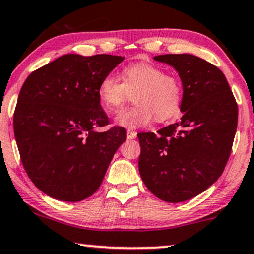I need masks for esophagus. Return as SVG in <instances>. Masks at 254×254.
Returning <instances> with one entry per match:
<instances>
[{
    "label": "esophagus",
    "instance_id": "1",
    "mask_svg": "<svg viewBox=\"0 0 254 254\" xmlns=\"http://www.w3.org/2000/svg\"><path fill=\"white\" fill-rule=\"evenodd\" d=\"M136 137V132H134V130H127V139L132 140V139H135Z\"/></svg>",
    "mask_w": 254,
    "mask_h": 254
}]
</instances>
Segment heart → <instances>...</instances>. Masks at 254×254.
I'll use <instances>...</instances> for the list:
<instances>
[{"label": "heart", "instance_id": "obj_1", "mask_svg": "<svg viewBox=\"0 0 254 254\" xmlns=\"http://www.w3.org/2000/svg\"><path fill=\"white\" fill-rule=\"evenodd\" d=\"M100 101L107 111L118 112L134 93L135 105L117 117V125L128 129L143 127L154 120L164 122L180 111L183 87L174 75L166 74L159 65L137 62L124 68L122 81L108 74L99 84Z\"/></svg>", "mask_w": 254, "mask_h": 254}]
</instances>
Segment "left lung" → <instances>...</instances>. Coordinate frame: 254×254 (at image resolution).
Masks as SVG:
<instances>
[{
    "instance_id": "left-lung-1",
    "label": "left lung",
    "mask_w": 254,
    "mask_h": 254,
    "mask_svg": "<svg viewBox=\"0 0 254 254\" xmlns=\"http://www.w3.org/2000/svg\"><path fill=\"white\" fill-rule=\"evenodd\" d=\"M154 60L172 65L183 83L179 121L158 134L139 133V172L146 187L167 202L186 201L223 174L238 125V106L223 71L190 54Z\"/></svg>"
}]
</instances>
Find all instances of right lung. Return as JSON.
I'll use <instances>...</instances> for the list:
<instances>
[{"label": "right lung", "mask_w": 254, "mask_h": 254, "mask_svg": "<svg viewBox=\"0 0 254 254\" xmlns=\"http://www.w3.org/2000/svg\"><path fill=\"white\" fill-rule=\"evenodd\" d=\"M122 56L65 54L33 71L20 90L14 133L28 177L52 198L81 201L98 190L126 130L113 127L99 84Z\"/></svg>", "instance_id": "right-lung-1"}]
</instances>
